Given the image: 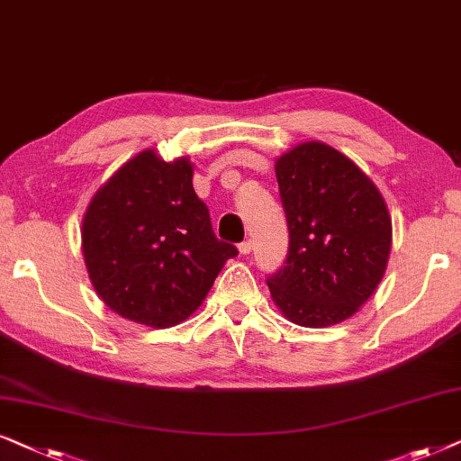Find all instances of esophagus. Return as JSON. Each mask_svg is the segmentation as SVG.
<instances>
[{"label": "esophagus", "instance_id": "obj_1", "mask_svg": "<svg viewBox=\"0 0 461 461\" xmlns=\"http://www.w3.org/2000/svg\"><path fill=\"white\" fill-rule=\"evenodd\" d=\"M238 250H240V255H249L250 250H253V242L250 240H247V242H242L240 247H238Z\"/></svg>", "mask_w": 461, "mask_h": 461}]
</instances>
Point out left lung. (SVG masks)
Instances as JSON below:
<instances>
[{"label": "left lung", "instance_id": "left-lung-1", "mask_svg": "<svg viewBox=\"0 0 461 461\" xmlns=\"http://www.w3.org/2000/svg\"><path fill=\"white\" fill-rule=\"evenodd\" d=\"M288 223L286 266L267 280L288 321L322 329L369 302L388 267L392 217L369 176L322 140L276 159Z\"/></svg>", "mask_w": 461, "mask_h": 461}]
</instances>
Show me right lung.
Segmentation results:
<instances>
[{
  "label": "right lung",
  "instance_id": "1",
  "mask_svg": "<svg viewBox=\"0 0 461 461\" xmlns=\"http://www.w3.org/2000/svg\"><path fill=\"white\" fill-rule=\"evenodd\" d=\"M187 156L128 159L96 189L82 219L88 278L115 314L153 329L187 321L236 247L212 234Z\"/></svg>",
  "mask_w": 461,
  "mask_h": 461
}]
</instances>
